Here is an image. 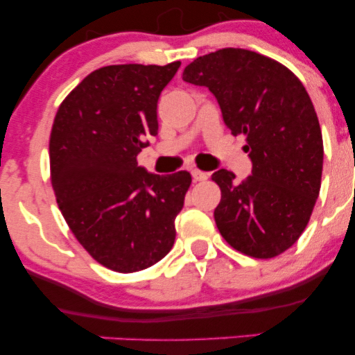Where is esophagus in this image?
Masks as SVG:
<instances>
[{"instance_id": "esophagus-1", "label": "esophagus", "mask_w": 355, "mask_h": 355, "mask_svg": "<svg viewBox=\"0 0 355 355\" xmlns=\"http://www.w3.org/2000/svg\"><path fill=\"white\" fill-rule=\"evenodd\" d=\"M191 177H193L195 182H205L207 178H209V173L202 172V170H198V168H193L191 170Z\"/></svg>"}]
</instances>
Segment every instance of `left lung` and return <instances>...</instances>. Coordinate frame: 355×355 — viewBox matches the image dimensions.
<instances>
[{"label":"left lung","mask_w":355,"mask_h":355,"mask_svg":"<svg viewBox=\"0 0 355 355\" xmlns=\"http://www.w3.org/2000/svg\"><path fill=\"white\" fill-rule=\"evenodd\" d=\"M183 80L214 93L252 160L242 182L225 168L211 175L222 191L218 232L242 254L274 259L302 235L320 191L324 144L311 96L282 63L242 48L198 56Z\"/></svg>","instance_id":"left-lung-1"}]
</instances>
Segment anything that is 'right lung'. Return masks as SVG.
I'll return each instance as SVG.
<instances>
[{
	"label": "right lung",
	"mask_w": 355,
	"mask_h": 355,
	"mask_svg": "<svg viewBox=\"0 0 355 355\" xmlns=\"http://www.w3.org/2000/svg\"><path fill=\"white\" fill-rule=\"evenodd\" d=\"M180 61L110 64L61 101L50 135L56 202L81 247L120 274L144 270L168 254L189 172L146 173L137 155L158 133L157 101Z\"/></svg>",
	"instance_id": "obj_1"
}]
</instances>
